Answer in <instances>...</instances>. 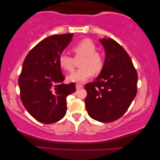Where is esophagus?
Returning a JSON list of instances; mask_svg holds the SVG:
<instances>
[{
    "label": "esophagus",
    "mask_w": 160,
    "mask_h": 160,
    "mask_svg": "<svg viewBox=\"0 0 160 160\" xmlns=\"http://www.w3.org/2000/svg\"><path fill=\"white\" fill-rule=\"evenodd\" d=\"M76 89H80L83 88V85L81 84H76Z\"/></svg>",
    "instance_id": "1"
}]
</instances>
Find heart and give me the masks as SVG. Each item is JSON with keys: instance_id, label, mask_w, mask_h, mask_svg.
<instances>
[{"instance_id": "obj_1", "label": "heart", "mask_w": 160, "mask_h": 160, "mask_svg": "<svg viewBox=\"0 0 160 160\" xmlns=\"http://www.w3.org/2000/svg\"><path fill=\"white\" fill-rule=\"evenodd\" d=\"M95 43L90 39H84L73 47L75 59L82 58L79 62V69L68 76V80L72 82H82L92 75L100 73L103 69L105 58L103 54L96 50ZM59 64L65 71L71 72L74 69L75 60L66 53L59 56Z\"/></svg>"}]
</instances>
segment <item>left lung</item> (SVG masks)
<instances>
[{
	"label": "left lung",
	"instance_id": "left-lung-1",
	"mask_svg": "<svg viewBox=\"0 0 160 160\" xmlns=\"http://www.w3.org/2000/svg\"><path fill=\"white\" fill-rule=\"evenodd\" d=\"M105 48L103 69L95 82L85 85V106L89 117L100 122L119 119L137 94L138 73L130 57L112 38L100 39Z\"/></svg>",
	"mask_w": 160,
	"mask_h": 160
}]
</instances>
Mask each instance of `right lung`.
Here are the masks:
<instances>
[{
	"instance_id": "right-lung-1",
	"label": "right lung",
	"mask_w": 160,
	"mask_h": 160,
	"mask_svg": "<svg viewBox=\"0 0 160 160\" xmlns=\"http://www.w3.org/2000/svg\"><path fill=\"white\" fill-rule=\"evenodd\" d=\"M73 33L54 35L40 41L24 60L19 76L20 99L28 113L44 124L58 122L67 111L66 98L76 91L74 83L65 80L59 56Z\"/></svg>"
}]
</instances>
